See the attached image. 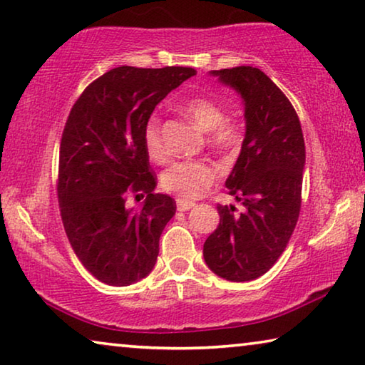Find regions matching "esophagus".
Listing matches in <instances>:
<instances>
[{"mask_svg": "<svg viewBox=\"0 0 365 365\" xmlns=\"http://www.w3.org/2000/svg\"><path fill=\"white\" fill-rule=\"evenodd\" d=\"M178 210L179 212H186V210H189V209H192V207L195 205L192 200H187V199H178Z\"/></svg>", "mask_w": 365, "mask_h": 365, "instance_id": "1", "label": "esophagus"}]
</instances>
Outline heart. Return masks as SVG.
<instances>
[{
	"mask_svg": "<svg viewBox=\"0 0 365 365\" xmlns=\"http://www.w3.org/2000/svg\"><path fill=\"white\" fill-rule=\"evenodd\" d=\"M184 114L204 132H212V143L218 148L232 150L240 145V132L225 120V110L215 101L207 98H192L184 103ZM143 143L153 160L165 156V145L161 140V127L156 117H150L143 128ZM217 168L209 161L181 160L175 161L161 176V184L168 190L184 199L200 197L207 187L215 182Z\"/></svg>",
	"mask_w": 365,
	"mask_h": 365,
	"instance_id": "obj_1",
	"label": "heart"
}]
</instances>
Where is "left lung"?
I'll return each mask as SVG.
<instances>
[{
  "label": "left lung",
  "mask_w": 365,
  "mask_h": 365,
  "mask_svg": "<svg viewBox=\"0 0 365 365\" xmlns=\"http://www.w3.org/2000/svg\"><path fill=\"white\" fill-rule=\"evenodd\" d=\"M210 76L240 94L245 138L225 186L245 207L217 205L220 223L204 243L205 264L218 277L248 282L266 274L299 220L305 143L285 94L253 66L214 70Z\"/></svg>",
  "instance_id": "1"
}]
</instances>
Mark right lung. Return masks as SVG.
I'll use <instances>...</instances> for the list:
<instances>
[{
  "label": "right lung",
  "mask_w": 365,
  "mask_h": 365,
  "mask_svg": "<svg viewBox=\"0 0 365 365\" xmlns=\"http://www.w3.org/2000/svg\"><path fill=\"white\" fill-rule=\"evenodd\" d=\"M194 75L184 66H117L73 106L60 143L61 220L78 259L101 282L125 287L153 271L176 202L155 194L143 128L156 104ZM128 192H148L142 210L125 205Z\"/></svg>",
  "instance_id": "obj_1"
}]
</instances>
